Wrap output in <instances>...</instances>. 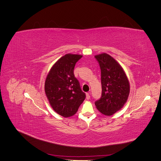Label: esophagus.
<instances>
[{
  "mask_svg": "<svg viewBox=\"0 0 161 161\" xmlns=\"http://www.w3.org/2000/svg\"><path fill=\"white\" fill-rule=\"evenodd\" d=\"M86 99H90V94L89 93V92H87V93L86 94Z\"/></svg>",
  "mask_w": 161,
  "mask_h": 161,
  "instance_id": "obj_1",
  "label": "esophagus"
}]
</instances>
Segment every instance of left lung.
I'll return each mask as SVG.
<instances>
[{
    "label": "left lung",
    "instance_id": "left-lung-1",
    "mask_svg": "<svg viewBox=\"0 0 161 161\" xmlns=\"http://www.w3.org/2000/svg\"><path fill=\"white\" fill-rule=\"evenodd\" d=\"M101 75L102 93L95 102L97 109L105 115H111L121 109L130 93V84L121 66L111 56L101 53L95 56Z\"/></svg>",
    "mask_w": 161,
    "mask_h": 161
}]
</instances>
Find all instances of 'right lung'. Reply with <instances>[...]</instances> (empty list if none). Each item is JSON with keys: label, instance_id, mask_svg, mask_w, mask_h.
Returning <instances> with one entry per match:
<instances>
[{"label": "right lung", "instance_id": "1", "mask_svg": "<svg viewBox=\"0 0 161 161\" xmlns=\"http://www.w3.org/2000/svg\"><path fill=\"white\" fill-rule=\"evenodd\" d=\"M82 57L68 53L60 58L52 66L45 82L46 95L51 106L64 118L74 115L86 97L74 75L76 63Z\"/></svg>", "mask_w": 161, "mask_h": 161}]
</instances>
